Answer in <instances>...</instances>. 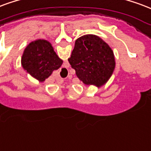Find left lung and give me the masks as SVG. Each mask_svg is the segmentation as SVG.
Masks as SVG:
<instances>
[{
	"label": "left lung",
	"instance_id": "8db88e82",
	"mask_svg": "<svg viewBox=\"0 0 151 151\" xmlns=\"http://www.w3.org/2000/svg\"><path fill=\"white\" fill-rule=\"evenodd\" d=\"M68 61L80 81L98 88L109 81L116 65L110 45L93 34L81 36L76 40Z\"/></svg>",
	"mask_w": 151,
	"mask_h": 151
}]
</instances>
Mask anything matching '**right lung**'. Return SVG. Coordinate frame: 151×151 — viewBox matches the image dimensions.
<instances>
[{
	"instance_id": "1",
	"label": "right lung",
	"mask_w": 151,
	"mask_h": 151,
	"mask_svg": "<svg viewBox=\"0 0 151 151\" xmlns=\"http://www.w3.org/2000/svg\"><path fill=\"white\" fill-rule=\"evenodd\" d=\"M63 63L50 41L37 39L30 42L24 50L22 65L28 73L43 82Z\"/></svg>"
}]
</instances>
